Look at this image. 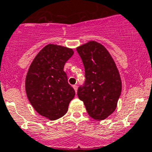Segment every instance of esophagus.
Here are the masks:
<instances>
[{"instance_id": "esophagus-1", "label": "esophagus", "mask_w": 152, "mask_h": 152, "mask_svg": "<svg viewBox=\"0 0 152 152\" xmlns=\"http://www.w3.org/2000/svg\"><path fill=\"white\" fill-rule=\"evenodd\" d=\"M73 88H74L75 91H76V92H77V86H76V85H75V86H73Z\"/></svg>"}]
</instances>
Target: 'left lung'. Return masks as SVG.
Instances as JSON below:
<instances>
[{
	"instance_id": "left-lung-1",
	"label": "left lung",
	"mask_w": 152,
	"mask_h": 152,
	"mask_svg": "<svg viewBox=\"0 0 152 152\" xmlns=\"http://www.w3.org/2000/svg\"><path fill=\"white\" fill-rule=\"evenodd\" d=\"M85 67L86 81L78 88L88 115L96 120L110 116L122 90L120 73L111 55L102 44L90 41L76 48Z\"/></svg>"
}]
</instances>
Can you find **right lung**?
<instances>
[{
    "instance_id": "right-lung-1",
    "label": "right lung",
    "mask_w": 152,
    "mask_h": 152,
    "mask_svg": "<svg viewBox=\"0 0 152 152\" xmlns=\"http://www.w3.org/2000/svg\"><path fill=\"white\" fill-rule=\"evenodd\" d=\"M72 48L49 44L32 62L26 78V92L34 109L50 120L62 117L75 96L64 71L73 55Z\"/></svg>"
}]
</instances>
